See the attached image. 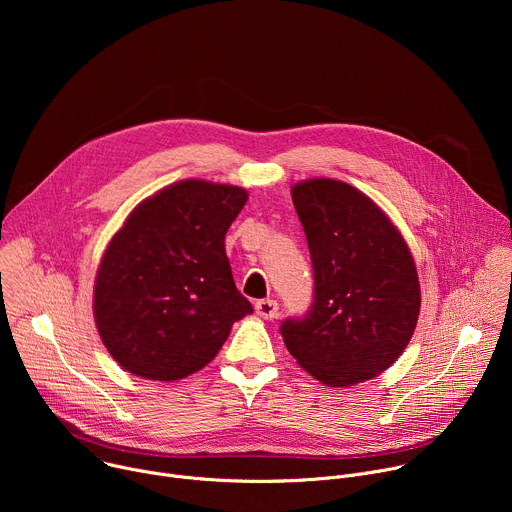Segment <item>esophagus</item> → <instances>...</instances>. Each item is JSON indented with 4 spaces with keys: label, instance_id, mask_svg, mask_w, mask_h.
Returning a JSON list of instances; mask_svg holds the SVG:
<instances>
[{
    "label": "esophagus",
    "instance_id": "esophagus-1",
    "mask_svg": "<svg viewBox=\"0 0 512 512\" xmlns=\"http://www.w3.org/2000/svg\"><path fill=\"white\" fill-rule=\"evenodd\" d=\"M277 310H279V306H277V302L275 300H259V302H255V312L261 316V318H265V320H273V318H277Z\"/></svg>",
    "mask_w": 512,
    "mask_h": 512
}]
</instances>
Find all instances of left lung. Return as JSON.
Wrapping results in <instances>:
<instances>
[{
	"instance_id": "left-lung-1",
	"label": "left lung",
	"mask_w": 512,
	"mask_h": 512,
	"mask_svg": "<svg viewBox=\"0 0 512 512\" xmlns=\"http://www.w3.org/2000/svg\"><path fill=\"white\" fill-rule=\"evenodd\" d=\"M306 233L312 306L281 322L300 367L328 387L377 377L409 344L421 306L413 257L383 214L356 188L328 178L296 184Z\"/></svg>"
}]
</instances>
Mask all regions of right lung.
<instances>
[{
	"label": "right lung",
	"instance_id": "1",
	"mask_svg": "<svg viewBox=\"0 0 512 512\" xmlns=\"http://www.w3.org/2000/svg\"><path fill=\"white\" fill-rule=\"evenodd\" d=\"M245 202L237 186L178 182L141 202L113 237L93 310L105 348L125 371L184 379L253 312L225 253V235Z\"/></svg>",
	"mask_w": 512,
	"mask_h": 512
}]
</instances>
